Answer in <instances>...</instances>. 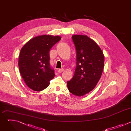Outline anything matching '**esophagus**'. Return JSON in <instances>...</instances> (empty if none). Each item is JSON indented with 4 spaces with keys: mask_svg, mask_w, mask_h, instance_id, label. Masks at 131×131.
Instances as JSON below:
<instances>
[{
    "mask_svg": "<svg viewBox=\"0 0 131 131\" xmlns=\"http://www.w3.org/2000/svg\"><path fill=\"white\" fill-rule=\"evenodd\" d=\"M63 71H64V69H63V68L59 69H58V72H59V73H61V72H62Z\"/></svg>",
    "mask_w": 131,
    "mask_h": 131,
    "instance_id": "obj_1",
    "label": "esophagus"
}]
</instances>
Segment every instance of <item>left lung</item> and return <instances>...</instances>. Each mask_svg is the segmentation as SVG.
I'll return each instance as SVG.
<instances>
[{
	"label": "left lung",
	"mask_w": 131,
	"mask_h": 131,
	"mask_svg": "<svg viewBox=\"0 0 131 131\" xmlns=\"http://www.w3.org/2000/svg\"><path fill=\"white\" fill-rule=\"evenodd\" d=\"M76 49V68L67 88L72 94L81 96L92 91L100 80L104 69V55L97 45L86 35L72 36Z\"/></svg>",
	"instance_id": "8db88e82"
}]
</instances>
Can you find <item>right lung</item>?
<instances>
[{
    "instance_id": "add662e5",
    "label": "right lung",
    "mask_w": 131,
    "mask_h": 131,
    "mask_svg": "<svg viewBox=\"0 0 131 131\" xmlns=\"http://www.w3.org/2000/svg\"><path fill=\"white\" fill-rule=\"evenodd\" d=\"M61 39L59 36L41 35L29 40L21 49L18 67L26 84L31 90L41 91L55 76L50 64L49 52Z\"/></svg>"
}]
</instances>
